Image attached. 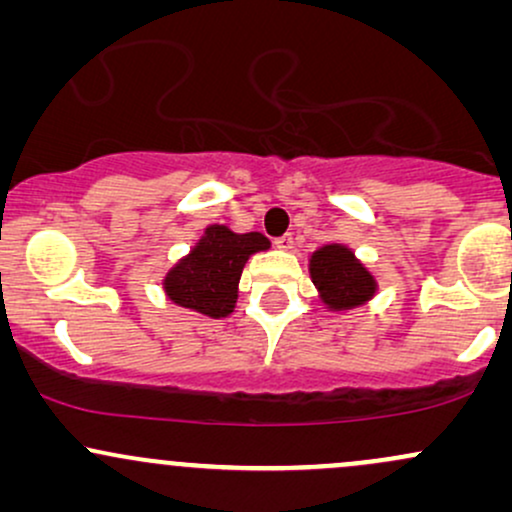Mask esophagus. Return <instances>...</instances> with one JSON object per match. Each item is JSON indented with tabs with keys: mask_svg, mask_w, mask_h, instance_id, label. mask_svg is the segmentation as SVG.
<instances>
[{
	"mask_svg": "<svg viewBox=\"0 0 512 512\" xmlns=\"http://www.w3.org/2000/svg\"><path fill=\"white\" fill-rule=\"evenodd\" d=\"M276 243V248H281V250H291L293 248V236L291 233H286V236H279L274 240Z\"/></svg>",
	"mask_w": 512,
	"mask_h": 512,
	"instance_id": "34e87169",
	"label": "esophagus"
}]
</instances>
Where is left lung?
<instances>
[{"instance_id": "obj_1", "label": "left lung", "mask_w": 512, "mask_h": 512, "mask_svg": "<svg viewBox=\"0 0 512 512\" xmlns=\"http://www.w3.org/2000/svg\"><path fill=\"white\" fill-rule=\"evenodd\" d=\"M310 276L320 291L322 303L330 310H351L373 298V274L356 260L346 245L332 243L315 250L310 257Z\"/></svg>"}]
</instances>
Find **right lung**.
Wrapping results in <instances>:
<instances>
[{
  "mask_svg": "<svg viewBox=\"0 0 512 512\" xmlns=\"http://www.w3.org/2000/svg\"><path fill=\"white\" fill-rule=\"evenodd\" d=\"M262 233H233L231 228L209 226L190 255L182 257L163 279V289L173 303L209 317H226L238 301V281L245 262L255 252L267 250Z\"/></svg>",
  "mask_w": 512,
  "mask_h": 512,
  "instance_id": "1",
  "label": "right lung"
}]
</instances>
